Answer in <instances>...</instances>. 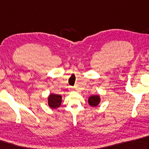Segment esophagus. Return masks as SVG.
I'll list each match as a JSON object with an SVG mask.
<instances>
[{"label": "esophagus", "instance_id": "obj_1", "mask_svg": "<svg viewBox=\"0 0 149 149\" xmlns=\"http://www.w3.org/2000/svg\"><path fill=\"white\" fill-rule=\"evenodd\" d=\"M70 90H71V91H72V90H74V88H73V87H72V86H70Z\"/></svg>", "mask_w": 149, "mask_h": 149}]
</instances>
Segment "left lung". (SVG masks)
Returning <instances> with one entry per match:
<instances>
[{
    "instance_id": "1",
    "label": "left lung",
    "mask_w": 149,
    "mask_h": 149,
    "mask_svg": "<svg viewBox=\"0 0 149 149\" xmlns=\"http://www.w3.org/2000/svg\"><path fill=\"white\" fill-rule=\"evenodd\" d=\"M101 98L99 94H96V95H93L89 97L88 99V104L91 105V107H97L100 103Z\"/></svg>"
}]
</instances>
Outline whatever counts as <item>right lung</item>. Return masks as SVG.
<instances>
[{"mask_svg": "<svg viewBox=\"0 0 149 149\" xmlns=\"http://www.w3.org/2000/svg\"><path fill=\"white\" fill-rule=\"evenodd\" d=\"M48 105L51 109H56L61 106L62 103V96L60 94H56L51 93L48 96L47 98Z\"/></svg>", "mask_w": 149, "mask_h": 149, "instance_id": "right-lung-1", "label": "right lung"}]
</instances>
